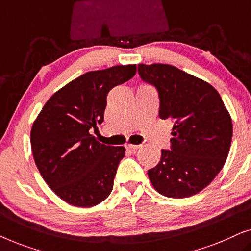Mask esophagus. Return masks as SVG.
Returning a JSON list of instances; mask_svg holds the SVG:
<instances>
[{
	"label": "esophagus",
	"mask_w": 251,
	"mask_h": 251,
	"mask_svg": "<svg viewBox=\"0 0 251 251\" xmlns=\"http://www.w3.org/2000/svg\"><path fill=\"white\" fill-rule=\"evenodd\" d=\"M140 145H135V144H130V143H126V149L128 150H137L139 149Z\"/></svg>",
	"instance_id": "esophagus-1"
}]
</instances>
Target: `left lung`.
I'll return each instance as SVG.
<instances>
[{
  "label": "left lung",
  "instance_id": "1",
  "mask_svg": "<svg viewBox=\"0 0 251 251\" xmlns=\"http://www.w3.org/2000/svg\"><path fill=\"white\" fill-rule=\"evenodd\" d=\"M143 81L159 92V116L174 122L170 150L147 171L153 187L168 198H188L214 180L227 159L232 119L217 90L173 65H138Z\"/></svg>",
  "mask_w": 251,
  "mask_h": 251
}]
</instances>
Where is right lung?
Returning <instances> with one entry per match:
<instances>
[{
    "label": "right lung",
    "mask_w": 251,
    "mask_h": 251,
    "mask_svg": "<svg viewBox=\"0 0 251 251\" xmlns=\"http://www.w3.org/2000/svg\"><path fill=\"white\" fill-rule=\"evenodd\" d=\"M136 65L88 72L51 96L30 131L41 176L61 200L89 208L111 194L123 146H106L89 133L104 121L109 90L129 81Z\"/></svg>",
    "instance_id": "right-lung-1"
}]
</instances>
